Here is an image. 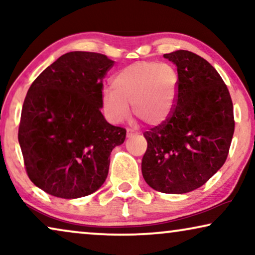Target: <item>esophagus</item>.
<instances>
[{"instance_id":"1","label":"esophagus","mask_w":255,"mask_h":255,"mask_svg":"<svg viewBox=\"0 0 255 255\" xmlns=\"http://www.w3.org/2000/svg\"><path fill=\"white\" fill-rule=\"evenodd\" d=\"M134 133H137V131L132 130V128H128V137H130V135L134 134Z\"/></svg>"}]
</instances>
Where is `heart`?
Wrapping results in <instances>:
<instances>
[{
	"instance_id": "1",
	"label": "heart",
	"mask_w": 255,
	"mask_h": 255,
	"mask_svg": "<svg viewBox=\"0 0 255 255\" xmlns=\"http://www.w3.org/2000/svg\"><path fill=\"white\" fill-rule=\"evenodd\" d=\"M179 92V75L166 62L139 61L128 65L113 79V89L102 90V108L111 123L125 121L130 114L156 127L172 116Z\"/></svg>"
}]
</instances>
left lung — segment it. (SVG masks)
<instances>
[{
    "instance_id": "left-lung-1",
    "label": "left lung",
    "mask_w": 255,
    "mask_h": 255,
    "mask_svg": "<svg viewBox=\"0 0 255 255\" xmlns=\"http://www.w3.org/2000/svg\"><path fill=\"white\" fill-rule=\"evenodd\" d=\"M163 57L177 67V100L165 123L144 132L141 172L154 190L184 194L203 186L224 165L235 132L233 104L205 59L184 50Z\"/></svg>"
}]
</instances>
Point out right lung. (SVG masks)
<instances>
[{
    "label": "right lung",
    "mask_w": 255,
    "mask_h": 255,
    "mask_svg": "<svg viewBox=\"0 0 255 255\" xmlns=\"http://www.w3.org/2000/svg\"><path fill=\"white\" fill-rule=\"evenodd\" d=\"M107 55L69 52L39 74L27 90L18 141L29 179L52 196L93 194L108 176L110 153L127 130L101 113Z\"/></svg>",
    "instance_id": "right-lung-1"
}]
</instances>
